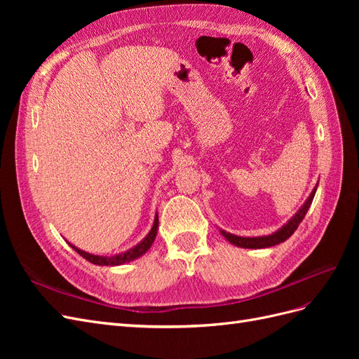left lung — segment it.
Segmentation results:
<instances>
[{
	"label": "left lung",
	"instance_id": "obj_1",
	"mask_svg": "<svg viewBox=\"0 0 359 359\" xmlns=\"http://www.w3.org/2000/svg\"><path fill=\"white\" fill-rule=\"evenodd\" d=\"M314 193H316V189H314L310 194V198L306 201V203L302 205V208L292 217V219L287 222V224H285L283 227H281L280 231H277L276 233L273 235H268V236H256V238H244V236H236V235H232V233H226L224 231H222L223 236L226 238L227 241H229L231 244H235L238 247H244V248H265V247H273V245H277L280 243L286 241L287 238L295 232L298 229L299 223L302 222L304 217H306L310 205L313 202V198H314Z\"/></svg>",
	"mask_w": 359,
	"mask_h": 359
}]
</instances>
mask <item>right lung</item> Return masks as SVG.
<instances>
[{
	"mask_svg": "<svg viewBox=\"0 0 359 359\" xmlns=\"http://www.w3.org/2000/svg\"><path fill=\"white\" fill-rule=\"evenodd\" d=\"M157 227H158V217L156 215V220H154V224H153V229H151V232L147 235L145 240L137 244L136 247H133L132 250H128V252L123 253V255H116V256H112V257H106V256H95V255H90L86 252H82V250L76 248L74 245H72V248H74V252H78L83 259L88 260V262L94 264V265H102V266H114V265H123L126 262H130V260H135L137 259L139 256H142L144 253L148 252V248L153 245L154 240H156V235H157Z\"/></svg>",
	"mask_w": 359,
	"mask_h": 359,
	"instance_id": "obj_1",
	"label": "right lung"
}]
</instances>
